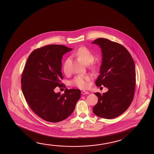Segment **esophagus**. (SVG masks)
<instances>
[{"instance_id": "esophagus-1", "label": "esophagus", "mask_w": 154, "mask_h": 154, "mask_svg": "<svg viewBox=\"0 0 154 154\" xmlns=\"http://www.w3.org/2000/svg\"><path fill=\"white\" fill-rule=\"evenodd\" d=\"M82 94L83 95H85V94H89V92L88 91H82Z\"/></svg>"}]
</instances>
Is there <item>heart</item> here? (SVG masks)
I'll use <instances>...</instances> for the list:
<instances>
[{"mask_svg": "<svg viewBox=\"0 0 154 154\" xmlns=\"http://www.w3.org/2000/svg\"><path fill=\"white\" fill-rule=\"evenodd\" d=\"M74 55L79 58L85 64H88L92 62L94 60V55L91 51L88 48L82 47L77 49ZM69 58L66 60L63 63V71L64 73H68L69 72L68 68ZM92 69L96 68V65L92 62L90 64ZM91 79V77L88 76L78 75L73 78L71 82V84L73 86H76L81 89H86L89 87V82Z\"/></svg>", "mask_w": 154, "mask_h": 154, "instance_id": "1", "label": "heart"}]
</instances>
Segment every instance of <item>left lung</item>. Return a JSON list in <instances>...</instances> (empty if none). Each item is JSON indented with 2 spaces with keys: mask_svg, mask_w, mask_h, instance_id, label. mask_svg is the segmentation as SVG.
<instances>
[{
  "mask_svg": "<svg viewBox=\"0 0 154 154\" xmlns=\"http://www.w3.org/2000/svg\"><path fill=\"white\" fill-rule=\"evenodd\" d=\"M92 43L100 46L103 55L96 86L109 89L103 94L94 93L98 101L93 107V113L102 118H114L124 113L133 100L136 84L134 62L127 49L119 43L103 38Z\"/></svg>",
  "mask_w": 154,
  "mask_h": 154,
  "instance_id": "8db88e82",
  "label": "left lung"
}]
</instances>
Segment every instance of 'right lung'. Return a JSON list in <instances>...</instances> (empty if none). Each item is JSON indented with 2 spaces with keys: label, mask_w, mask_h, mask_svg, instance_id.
I'll return each mask as SVG.
<instances>
[{
  "label": "right lung",
  "mask_w": 154,
  "mask_h": 154,
  "mask_svg": "<svg viewBox=\"0 0 154 154\" xmlns=\"http://www.w3.org/2000/svg\"><path fill=\"white\" fill-rule=\"evenodd\" d=\"M65 45H51L30 54L21 79L23 94L33 112L45 121L58 122L72 113L81 97V90L66 88L64 93L54 89L61 83L62 58L72 51Z\"/></svg>",
  "instance_id": "1"
}]
</instances>
